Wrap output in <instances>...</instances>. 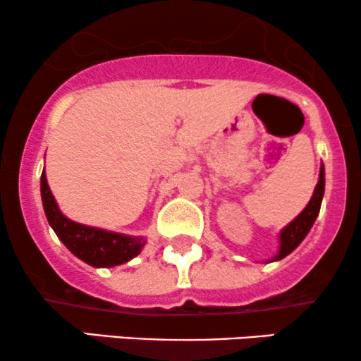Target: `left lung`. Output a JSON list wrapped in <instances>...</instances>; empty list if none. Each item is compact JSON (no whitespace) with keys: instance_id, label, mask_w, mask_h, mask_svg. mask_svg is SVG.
<instances>
[{"instance_id":"8db88e82","label":"left lung","mask_w":361,"mask_h":361,"mask_svg":"<svg viewBox=\"0 0 361 361\" xmlns=\"http://www.w3.org/2000/svg\"><path fill=\"white\" fill-rule=\"evenodd\" d=\"M322 195H324V166L321 168V173H319V181L316 190H314L312 198H310L309 205L302 210V214L295 221H292L285 227L283 231L280 233V251L279 255L273 258V261L285 258V256L290 255L297 246L302 243V239L307 235V233L312 227V224L316 222V217L321 210V202H322Z\"/></svg>"}]
</instances>
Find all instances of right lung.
Segmentation results:
<instances>
[{"label":"right lung","instance_id":"add662e5","mask_svg":"<svg viewBox=\"0 0 361 361\" xmlns=\"http://www.w3.org/2000/svg\"><path fill=\"white\" fill-rule=\"evenodd\" d=\"M40 193H42L45 215H47V221L52 226L54 233L73 255H76L78 258L91 267L109 268L126 263L137 256L146 244L144 238H130V235L109 233V231L69 221L57 209L44 171L40 176Z\"/></svg>","mask_w":361,"mask_h":361}]
</instances>
